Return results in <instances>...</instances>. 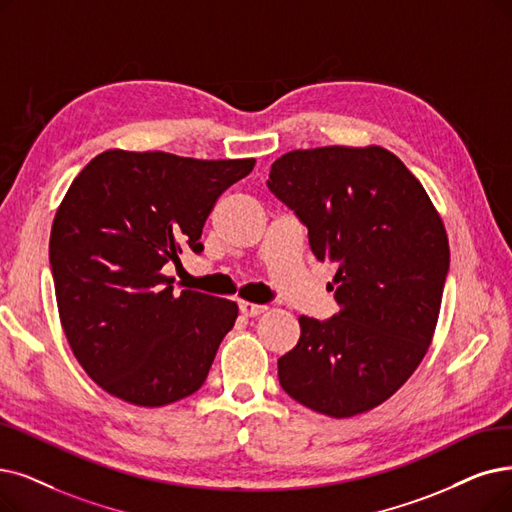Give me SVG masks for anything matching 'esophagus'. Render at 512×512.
Listing matches in <instances>:
<instances>
[{
  "label": "esophagus",
  "instance_id": "obj_1",
  "mask_svg": "<svg viewBox=\"0 0 512 512\" xmlns=\"http://www.w3.org/2000/svg\"><path fill=\"white\" fill-rule=\"evenodd\" d=\"M239 311L245 317H258V315H262L264 311H267V306H264V304H254V302H239Z\"/></svg>",
  "mask_w": 512,
  "mask_h": 512
}]
</instances>
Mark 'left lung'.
Returning <instances> with one entry per match:
<instances>
[{
    "label": "left lung",
    "instance_id": "left-lung-1",
    "mask_svg": "<svg viewBox=\"0 0 512 512\" xmlns=\"http://www.w3.org/2000/svg\"><path fill=\"white\" fill-rule=\"evenodd\" d=\"M309 233L340 313L302 315L300 340L277 361L279 384L313 412L349 418L407 382L433 340L449 271L443 222L416 176L382 147L281 155L267 180Z\"/></svg>",
    "mask_w": 512,
    "mask_h": 512
}]
</instances>
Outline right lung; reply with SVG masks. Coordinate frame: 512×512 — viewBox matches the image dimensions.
<instances>
[{"instance_id":"add662e5","label":"right lung","mask_w":512,"mask_h":512,"mask_svg":"<svg viewBox=\"0 0 512 512\" xmlns=\"http://www.w3.org/2000/svg\"><path fill=\"white\" fill-rule=\"evenodd\" d=\"M254 163L105 151L73 180L50 235L58 313L73 355L113 397L159 407L206 382L237 304L176 294L161 269L203 252L216 199Z\"/></svg>"}]
</instances>
